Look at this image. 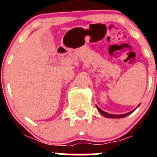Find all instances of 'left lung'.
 I'll return each instance as SVG.
<instances>
[{"label":"left lung","instance_id":"obj_1","mask_svg":"<svg viewBox=\"0 0 157 157\" xmlns=\"http://www.w3.org/2000/svg\"><path fill=\"white\" fill-rule=\"evenodd\" d=\"M97 109H98V112H99L100 113H101V114L102 115V116H105V117H106V118H112V119H118V118L126 117V116H129V115H130V114H131V113H132V112H134V110H135V109H134V110L131 111V112H128V113H126V114L114 115V114H109V113H107V112H104V111L101 110V109H100V108L98 106H97Z\"/></svg>","mask_w":157,"mask_h":157}]
</instances>
